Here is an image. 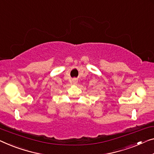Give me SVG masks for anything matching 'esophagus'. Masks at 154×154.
Masks as SVG:
<instances>
[{"label":"esophagus","instance_id":"1","mask_svg":"<svg viewBox=\"0 0 154 154\" xmlns=\"http://www.w3.org/2000/svg\"><path fill=\"white\" fill-rule=\"evenodd\" d=\"M72 83H73V84H76V83H77L76 80H75V79H73V80H72Z\"/></svg>","mask_w":154,"mask_h":154}]
</instances>
